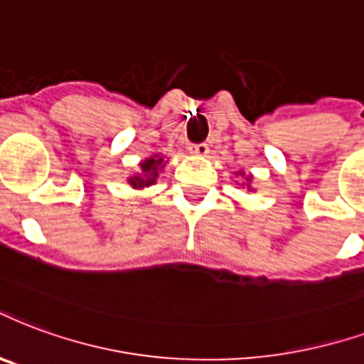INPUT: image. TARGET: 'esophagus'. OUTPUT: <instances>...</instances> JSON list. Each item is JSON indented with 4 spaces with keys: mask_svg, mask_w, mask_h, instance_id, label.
<instances>
[{
    "mask_svg": "<svg viewBox=\"0 0 364 364\" xmlns=\"http://www.w3.org/2000/svg\"><path fill=\"white\" fill-rule=\"evenodd\" d=\"M189 152L195 156H206L210 152V148L206 142H198V144H191Z\"/></svg>",
    "mask_w": 364,
    "mask_h": 364,
    "instance_id": "34e87169",
    "label": "esophagus"
}]
</instances>
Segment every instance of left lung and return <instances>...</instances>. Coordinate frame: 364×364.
<instances>
[{
	"mask_svg": "<svg viewBox=\"0 0 364 364\" xmlns=\"http://www.w3.org/2000/svg\"><path fill=\"white\" fill-rule=\"evenodd\" d=\"M247 181H249V177H247Z\"/></svg>",
	"mask_w": 364,
	"mask_h": 364,
	"instance_id": "1",
	"label": "left lung"
}]
</instances>
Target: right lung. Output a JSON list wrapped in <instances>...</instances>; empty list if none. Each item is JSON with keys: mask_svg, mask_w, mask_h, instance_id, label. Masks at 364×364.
Masks as SVG:
<instances>
[{"mask_svg": "<svg viewBox=\"0 0 364 364\" xmlns=\"http://www.w3.org/2000/svg\"><path fill=\"white\" fill-rule=\"evenodd\" d=\"M142 168V175H133L129 181L133 187L136 189H141V187H148V185H152L156 181V177H158V171L164 168V160L154 156V158H148L141 164Z\"/></svg>", "mask_w": 364, "mask_h": 364, "instance_id": "1", "label": "right lung"}]
</instances>
